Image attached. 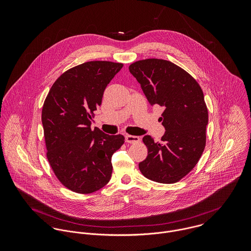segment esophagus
<instances>
[{
	"label": "esophagus",
	"mask_w": 251,
	"mask_h": 251,
	"mask_svg": "<svg viewBox=\"0 0 251 251\" xmlns=\"http://www.w3.org/2000/svg\"><path fill=\"white\" fill-rule=\"evenodd\" d=\"M125 139H126V142L130 144L138 143L140 141V138L138 136H134V135H128L126 134L125 136Z\"/></svg>",
	"instance_id": "esophagus-1"
}]
</instances>
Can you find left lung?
<instances>
[{
	"label": "left lung",
	"mask_w": 251,
	"mask_h": 251,
	"mask_svg": "<svg viewBox=\"0 0 251 251\" xmlns=\"http://www.w3.org/2000/svg\"><path fill=\"white\" fill-rule=\"evenodd\" d=\"M129 72L150 104L164 108L159 120L166 131L160 143L144 136L148 155L139 169L147 179L177 182L194 168L206 146L209 116L203 91L190 74L166 60L138 61Z\"/></svg>",
	"instance_id": "obj_1"
}]
</instances>
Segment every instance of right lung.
Listing matches in <instances>:
<instances>
[{"label":"right lung","instance_id":"1","mask_svg":"<svg viewBox=\"0 0 251 251\" xmlns=\"http://www.w3.org/2000/svg\"><path fill=\"white\" fill-rule=\"evenodd\" d=\"M123 64L87 62L63 73L44 101L41 121L48 161L59 180L77 193H92L111 178L113 153L125 142L121 134L91 129V114Z\"/></svg>","mask_w":251,"mask_h":251}]
</instances>
